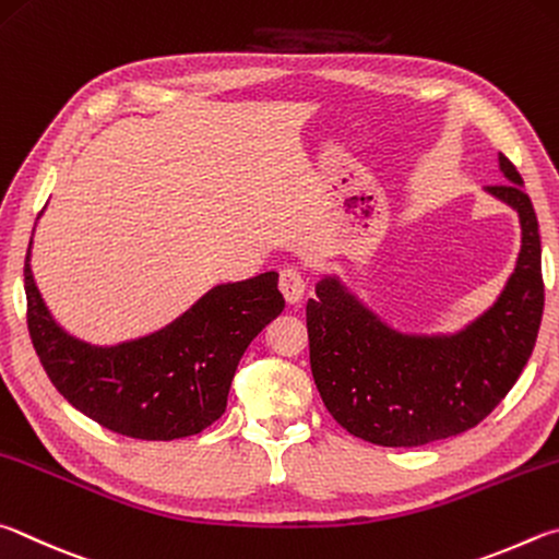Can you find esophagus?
Returning a JSON list of instances; mask_svg holds the SVG:
<instances>
[{"instance_id":"1","label":"esophagus","mask_w":559,"mask_h":559,"mask_svg":"<svg viewBox=\"0 0 559 559\" xmlns=\"http://www.w3.org/2000/svg\"><path fill=\"white\" fill-rule=\"evenodd\" d=\"M280 289L289 305H297V301H301V297H305L307 282L297 267H285L280 272Z\"/></svg>"}]
</instances>
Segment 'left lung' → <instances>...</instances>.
Returning <instances> with one entry per match:
<instances>
[{"instance_id": "8db88e82", "label": "left lung", "mask_w": 559, "mask_h": 559, "mask_svg": "<svg viewBox=\"0 0 559 559\" xmlns=\"http://www.w3.org/2000/svg\"><path fill=\"white\" fill-rule=\"evenodd\" d=\"M508 183L486 186L521 221L515 270L493 307L454 334H403L336 274L307 301L311 376L336 423L380 447H423L476 427L515 385L540 329V230L523 179L498 154Z\"/></svg>"}]
</instances>
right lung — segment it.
Masks as SVG:
<instances>
[{"label":"right lung","instance_id":"obj_1","mask_svg":"<svg viewBox=\"0 0 559 559\" xmlns=\"http://www.w3.org/2000/svg\"><path fill=\"white\" fill-rule=\"evenodd\" d=\"M28 242L26 321L36 356L58 393L117 435L171 442L211 427L225 413L245 348L285 309L277 272L225 282L171 324L117 346H93L58 326L44 305Z\"/></svg>","mask_w":559,"mask_h":559}]
</instances>
